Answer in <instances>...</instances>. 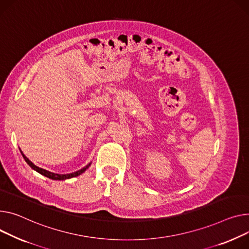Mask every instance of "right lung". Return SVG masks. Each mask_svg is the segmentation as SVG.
Listing matches in <instances>:
<instances>
[{
	"instance_id": "right-lung-1",
	"label": "right lung",
	"mask_w": 249,
	"mask_h": 249,
	"mask_svg": "<svg viewBox=\"0 0 249 249\" xmlns=\"http://www.w3.org/2000/svg\"><path fill=\"white\" fill-rule=\"evenodd\" d=\"M20 151H21V150H20ZM21 153H22V155H23L25 161L29 164V166H30L31 168H33L34 170H36L37 172H39L40 174H42V175H44V176H46V177H48V178H50V179H53V180H65V179H69V178H72V177H76V176L82 174L83 172H84V171L90 166V164H88L87 166H85L84 168H82V169H80V170H78V171H76V172H73V173H69V174H57V173L50 172V171H47V170H45V169H42V168L36 166V165H35L34 163H32V162L23 154L22 151H21Z\"/></svg>"
}]
</instances>
